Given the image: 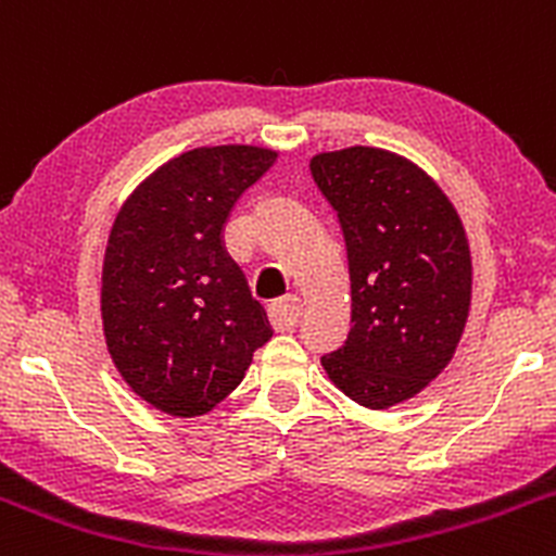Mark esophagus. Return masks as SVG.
<instances>
[{
  "instance_id": "34e87169",
  "label": "esophagus",
  "mask_w": 556,
  "mask_h": 556,
  "mask_svg": "<svg viewBox=\"0 0 556 556\" xmlns=\"http://www.w3.org/2000/svg\"><path fill=\"white\" fill-rule=\"evenodd\" d=\"M300 316H302V305L296 296H283V300L273 302L270 305V324L276 326L278 331H286L291 329V326L300 324Z\"/></svg>"
}]
</instances>
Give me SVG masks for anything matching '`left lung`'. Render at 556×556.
<instances>
[{
  "label": "left lung",
  "instance_id": "1",
  "mask_svg": "<svg viewBox=\"0 0 556 556\" xmlns=\"http://www.w3.org/2000/svg\"><path fill=\"white\" fill-rule=\"evenodd\" d=\"M351 270V331L320 358L366 409L417 396L455 356L471 307V249L442 187L412 160L348 147L311 160Z\"/></svg>",
  "mask_w": 556,
  "mask_h": 556
}]
</instances>
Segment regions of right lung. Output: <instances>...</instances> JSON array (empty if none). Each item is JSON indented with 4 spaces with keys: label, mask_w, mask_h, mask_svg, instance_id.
<instances>
[{
    "label": "right lung",
    "mask_w": 556,
    "mask_h": 556,
    "mask_svg": "<svg viewBox=\"0 0 556 556\" xmlns=\"http://www.w3.org/2000/svg\"><path fill=\"white\" fill-rule=\"evenodd\" d=\"M276 160L251 144L181 152L114 216L101 270L109 356L130 391L165 415L198 417L225 402L273 337L227 254L225 225Z\"/></svg>",
    "instance_id": "add662e5"
}]
</instances>
